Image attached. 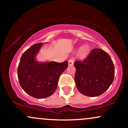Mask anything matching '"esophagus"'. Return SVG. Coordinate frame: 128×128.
<instances>
[{
	"mask_svg": "<svg viewBox=\"0 0 128 128\" xmlns=\"http://www.w3.org/2000/svg\"><path fill=\"white\" fill-rule=\"evenodd\" d=\"M73 62H74V61H73V59H70L68 60V65L69 66H72L73 64Z\"/></svg>",
	"mask_w": 128,
	"mask_h": 128,
	"instance_id": "1",
	"label": "esophagus"
}]
</instances>
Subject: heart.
I'll use <instances>...</instances> for the list:
<instances>
[{"label": "heart", "instance_id": "b5f03b06", "mask_svg": "<svg viewBox=\"0 0 128 128\" xmlns=\"http://www.w3.org/2000/svg\"><path fill=\"white\" fill-rule=\"evenodd\" d=\"M90 49L88 46H84L80 48L79 52V56L80 58H86L88 55Z\"/></svg>", "mask_w": 128, "mask_h": 128}]
</instances>
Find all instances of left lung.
<instances>
[{
	"label": "left lung",
	"instance_id": "1",
	"mask_svg": "<svg viewBox=\"0 0 128 128\" xmlns=\"http://www.w3.org/2000/svg\"><path fill=\"white\" fill-rule=\"evenodd\" d=\"M74 82L79 92L86 96L101 95L109 88L114 78V64L110 56L94 49L83 61H76Z\"/></svg>",
	"mask_w": 128,
	"mask_h": 128
}]
</instances>
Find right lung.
<instances>
[{
  "label": "right lung",
  "mask_w": 128,
  "mask_h": 128,
  "mask_svg": "<svg viewBox=\"0 0 128 128\" xmlns=\"http://www.w3.org/2000/svg\"><path fill=\"white\" fill-rule=\"evenodd\" d=\"M42 45L35 44L23 54L17 74L20 86L28 94L36 99L48 98L54 93L60 75L68 67V62H38L36 56Z\"/></svg>",
  "instance_id": "add662e5"
}]
</instances>
